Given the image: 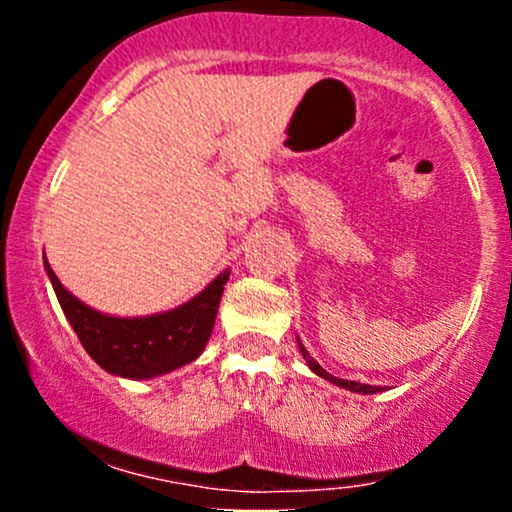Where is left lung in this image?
<instances>
[{
  "label": "left lung",
  "instance_id": "1",
  "mask_svg": "<svg viewBox=\"0 0 512 512\" xmlns=\"http://www.w3.org/2000/svg\"><path fill=\"white\" fill-rule=\"evenodd\" d=\"M298 349H301V354H303V358H305V363H308V366H310V370H313V373L320 375V378L330 380V383L339 385V387H344V390H351V392H361V395H373V392H380V387H373V385H363V383H354V380H342V378H334V375L327 373V370L322 368L320 363H317L315 358L308 354V351H305V346H303L301 342H298Z\"/></svg>",
  "mask_w": 512,
  "mask_h": 512
}]
</instances>
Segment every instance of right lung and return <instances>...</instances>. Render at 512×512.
I'll use <instances>...</instances> for the list:
<instances>
[{
	"instance_id": "add662e5",
	"label": "right lung",
	"mask_w": 512,
	"mask_h": 512,
	"mask_svg": "<svg viewBox=\"0 0 512 512\" xmlns=\"http://www.w3.org/2000/svg\"><path fill=\"white\" fill-rule=\"evenodd\" d=\"M52 289L86 354L120 378L144 380L195 361L207 346L228 272L180 308L149 317H113L88 308L60 284L45 260Z\"/></svg>"
}]
</instances>
